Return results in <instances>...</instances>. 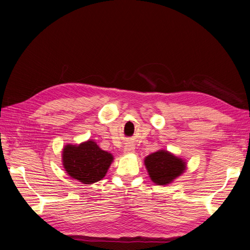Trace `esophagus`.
<instances>
[{"label": "esophagus", "instance_id": "34e87169", "mask_svg": "<svg viewBox=\"0 0 250 250\" xmlns=\"http://www.w3.org/2000/svg\"><path fill=\"white\" fill-rule=\"evenodd\" d=\"M134 147H133V146L131 145V144H129V145H127L125 147H124V152L125 153H132V152H134Z\"/></svg>", "mask_w": 250, "mask_h": 250}]
</instances>
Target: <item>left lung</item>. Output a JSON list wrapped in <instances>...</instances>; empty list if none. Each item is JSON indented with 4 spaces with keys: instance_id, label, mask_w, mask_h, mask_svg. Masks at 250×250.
I'll list each match as a JSON object with an SVG mask.
<instances>
[{
    "instance_id": "8db88e82",
    "label": "left lung",
    "mask_w": 250,
    "mask_h": 250,
    "mask_svg": "<svg viewBox=\"0 0 250 250\" xmlns=\"http://www.w3.org/2000/svg\"><path fill=\"white\" fill-rule=\"evenodd\" d=\"M145 164L150 179L158 185L171 183L186 168L183 160L167 150H159L149 154L146 158Z\"/></svg>"
}]
</instances>
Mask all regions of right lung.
<instances>
[{
	"mask_svg": "<svg viewBox=\"0 0 250 250\" xmlns=\"http://www.w3.org/2000/svg\"><path fill=\"white\" fill-rule=\"evenodd\" d=\"M112 161V154L101 149L92 140L79 146L68 145L63 149V165L66 172L83 184L102 180Z\"/></svg>",
	"mask_w": 250,
	"mask_h": 250,
	"instance_id": "right-lung-1",
	"label": "right lung"
}]
</instances>
